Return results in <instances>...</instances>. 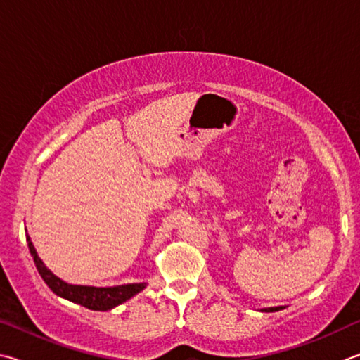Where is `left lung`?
<instances>
[{
    "instance_id": "left-lung-1",
    "label": "left lung",
    "mask_w": 360,
    "mask_h": 360,
    "mask_svg": "<svg viewBox=\"0 0 360 360\" xmlns=\"http://www.w3.org/2000/svg\"><path fill=\"white\" fill-rule=\"evenodd\" d=\"M285 307H270V308H262L261 311H266V313H274V311H280L283 310Z\"/></svg>"
}]
</instances>
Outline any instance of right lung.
Here are the masks:
<instances>
[{"mask_svg": "<svg viewBox=\"0 0 360 360\" xmlns=\"http://www.w3.org/2000/svg\"><path fill=\"white\" fill-rule=\"evenodd\" d=\"M27 242H28L30 253L33 256V261L36 264L37 272H39V275L42 276V280L46 281V285L52 289L56 295H60V297L71 300L74 304H79L85 308H90V310H96V311L112 310L113 307L129 300L132 295L141 292L142 289H145V286H147L145 283H132V285H120V286H110V288L69 285V283L63 281L46 267V264L41 261L39 256H37L36 248L33 242H31L30 236H27Z\"/></svg>", "mask_w": 360, "mask_h": 360, "instance_id": "obj_1", "label": "right lung"}]
</instances>
